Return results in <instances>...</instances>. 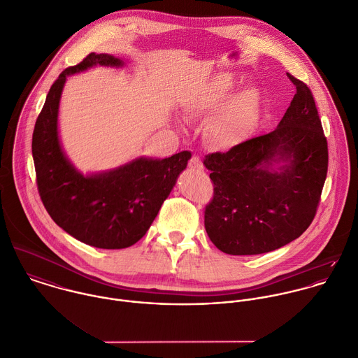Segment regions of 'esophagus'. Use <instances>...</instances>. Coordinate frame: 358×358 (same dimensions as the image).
<instances>
[{"label":"esophagus","instance_id":"esophagus-1","mask_svg":"<svg viewBox=\"0 0 358 358\" xmlns=\"http://www.w3.org/2000/svg\"><path fill=\"white\" fill-rule=\"evenodd\" d=\"M188 166H189L191 169H194V170H202V169H203V163H202L201 157L196 156V155H194V156L189 159Z\"/></svg>","mask_w":358,"mask_h":358}]
</instances>
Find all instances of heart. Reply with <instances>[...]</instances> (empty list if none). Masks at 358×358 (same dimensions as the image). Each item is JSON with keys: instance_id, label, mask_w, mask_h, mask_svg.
Here are the masks:
<instances>
[{"instance_id": "heart-1", "label": "heart", "mask_w": 358, "mask_h": 358, "mask_svg": "<svg viewBox=\"0 0 358 358\" xmlns=\"http://www.w3.org/2000/svg\"><path fill=\"white\" fill-rule=\"evenodd\" d=\"M235 80L232 76H217L189 103L184 116L194 120L206 113H220L212 126V138L224 149L248 141L257 129L263 112V99L256 90H246L229 102Z\"/></svg>"}]
</instances>
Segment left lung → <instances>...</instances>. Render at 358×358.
<instances>
[{
	"label": "left lung",
	"mask_w": 358,
	"mask_h": 358,
	"mask_svg": "<svg viewBox=\"0 0 358 358\" xmlns=\"http://www.w3.org/2000/svg\"><path fill=\"white\" fill-rule=\"evenodd\" d=\"M296 94L278 127L228 152L209 153L213 199L205 228L227 255H262L285 246L313 222L328 171V143L311 90L286 73ZM287 164L273 171V161Z\"/></svg>",
	"instance_id": "8db88e82"
}]
</instances>
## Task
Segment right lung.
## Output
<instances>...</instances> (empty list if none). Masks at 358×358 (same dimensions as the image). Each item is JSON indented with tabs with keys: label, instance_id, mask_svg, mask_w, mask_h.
<instances>
[{
	"label": "right lung",
	"instance_id": "obj_1",
	"mask_svg": "<svg viewBox=\"0 0 358 358\" xmlns=\"http://www.w3.org/2000/svg\"><path fill=\"white\" fill-rule=\"evenodd\" d=\"M94 65L122 66L123 62L91 52L61 73L50 88L31 141L37 189L48 215L73 238L99 249H124L146 234L191 152L162 160L140 157L109 173L87 177L74 170L58 140L59 98L68 74Z\"/></svg>",
	"mask_w": 358,
	"mask_h": 358
}]
</instances>
